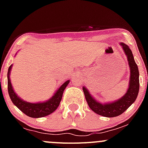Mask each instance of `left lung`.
Listing matches in <instances>:
<instances>
[{
    "mask_svg": "<svg viewBox=\"0 0 148 148\" xmlns=\"http://www.w3.org/2000/svg\"><path fill=\"white\" fill-rule=\"evenodd\" d=\"M121 45L125 51V54L127 56L128 63L130 69V80L128 90L126 94L114 102L107 103V104H100L97 102L90 95L87 89L83 87L85 98L88 105L92 111L97 114L107 117H114L120 115L128 107L131 105L136 99L139 92L140 82H139V71L137 64L134 60L132 51L127 45L122 43Z\"/></svg>",
    "mask_w": 148,
    "mask_h": 148,
    "instance_id": "left-lung-1",
    "label": "left lung"
}]
</instances>
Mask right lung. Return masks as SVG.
<instances>
[{"mask_svg": "<svg viewBox=\"0 0 148 148\" xmlns=\"http://www.w3.org/2000/svg\"><path fill=\"white\" fill-rule=\"evenodd\" d=\"M12 65H10L8 68V94L11 101L13 104L19 109L21 112H23L25 114L30 117L34 118H38L44 116H47L54 112L59 107L62 100V95H63L64 90L66 86L69 83V80L64 82L60 87L59 88L56 93L49 100L45 102L40 103H29L22 100L21 98L17 96L13 91L11 83L10 80V71L11 69Z\"/></svg>", "mask_w": 148, "mask_h": 148, "instance_id": "1", "label": "right lung"}]
</instances>
